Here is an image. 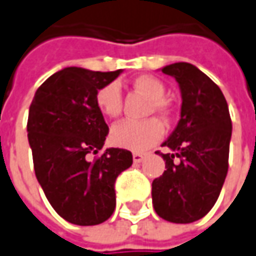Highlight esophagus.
<instances>
[{
  "mask_svg": "<svg viewBox=\"0 0 256 256\" xmlns=\"http://www.w3.org/2000/svg\"><path fill=\"white\" fill-rule=\"evenodd\" d=\"M144 158H146V154H142V152H134L133 154V161H134L136 164H140Z\"/></svg>",
  "mask_w": 256,
  "mask_h": 256,
  "instance_id": "obj_1",
  "label": "esophagus"
}]
</instances>
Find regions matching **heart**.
<instances>
[{"label": "heart", "instance_id": "obj_1", "mask_svg": "<svg viewBox=\"0 0 256 256\" xmlns=\"http://www.w3.org/2000/svg\"><path fill=\"white\" fill-rule=\"evenodd\" d=\"M134 88L147 98L151 99V110L165 114L168 105L165 102V86L156 77L140 76L133 81ZM96 105L106 118H118L122 110L120 86L112 82L102 86L96 92ZM164 124L158 119H147L144 122L124 120L114 124L110 130V142L124 150L142 152L157 144L164 136Z\"/></svg>", "mask_w": 256, "mask_h": 256}]
</instances>
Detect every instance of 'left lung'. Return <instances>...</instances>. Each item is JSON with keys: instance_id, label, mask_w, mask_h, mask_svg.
<instances>
[{"instance_id": "obj_1", "label": "left lung", "mask_w": 256, "mask_h": 256, "mask_svg": "<svg viewBox=\"0 0 256 256\" xmlns=\"http://www.w3.org/2000/svg\"><path fill=\"white\" fill-rule=\"evenodd\" d=\"M161 71L178 82L182 105L176 128L162 142L172 152L160 154L166 171L152 180V206L166 222L194 223L214 206L227 176L230 112L222 90L194 64L174 62Z\"/></svg>"}]
</instances>
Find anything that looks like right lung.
<instances>
[{"mask_svg":"<svg viewBox=\"0 0 256 256\" xmlns=\"http://www.w3.org/2000/svg\"><path fill=\"white\" fill-rule=\"evenodd\" d=\"M122 70L100 72L67 67L38 88L29 108L28 140L38 182L56 212L68 223L96 226L116 208L114 180L133 164L132 152L104 147L109 128L96 92Z\"/></svg>","mask_w":256,"mask_h":256,"instance_id":"1","label":"right lung"}]
</instances>
